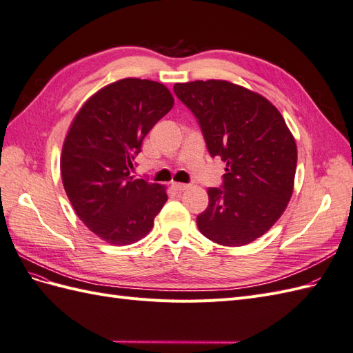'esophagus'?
<instances>
[{
	"mask_svg": "<svg viewBox=\"0 0 353 353\" xmlns=\"http://www.w3.org/2000/svg\"><path fill=\"white\" fill-rule=\"evenodd\" d=\"M171 188H173L174 191H177V192H183V191H186V189H188V185L173 182V183H171Z\"/></svg>",
	"mask_w": 353,
	"mask_h": 353,
	"instance_id": "1",
	"label": "esophagus"
}]
</instances>
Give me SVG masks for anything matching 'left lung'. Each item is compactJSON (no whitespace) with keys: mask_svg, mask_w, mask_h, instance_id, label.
<instances>
[{"mask_svg":"<svg viewBox=\"0 0 353 353\" xmlns=\"http://www.w3.org/2000/svg\"><path fill=\"white\" fill-rule=\"evenodd\" d=\"M174 92L200 122L212 157L227 162L223 189L209 188L196 216L204 237L249 245L273 227L294 192L296 143L277 107L228 80L176 83Z\"/></svg>","mask_w":353,"mask_h":353,"instance_id":"1","label":"left lung"}]
</instances>
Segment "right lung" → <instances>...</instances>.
<instances>
[{"label":"right lung","mask_w":353,"mask_h":353,"mask_svg":"<svg viewBox=\"0 0 353 353\" xmlns=\"http://www.w3.org/2000/svg\"><path fill=\"white\" fill-rule=\"evenodd\" d=\"M170 89L126 77L79 108L61 153L62 185L79 219L97 237L126 246L146 237L167 203V186L134 179L143 139L173 108Z\"/></svg>","instance_id":"add662e5"}]
</instances>
